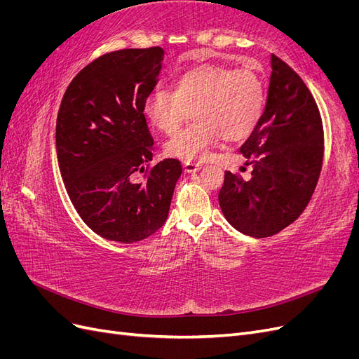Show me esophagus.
<instances>
[{
	"label": "esophagus",
	"instance_id": "obj_1",
	"mask_svg": "<svg viewBox=\"0 0 359 359\" xmlns=\"http://www.w3.org/2000/svg\"><path fill=\"white\" fill-rule=\"evenodd\" d=\"M182 168L186 172H196L202 168L201 163H193V161H184L182 163Z\"/></svg>",
	"mask_w": 359,
	"mask_h": 359
}]
</instances>
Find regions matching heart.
I'll return each instance as SVG.
<instances>
[{
    "instance_id": "heart-1",
    "label": "heart",
    "mask_w": 359,
    "mask_h": 359,
    "mask_svg": "<svg viewBox=\"0 0 359 359\" xmlns=\"http://www.w3.org/2000/svg\"><path fill=\"white\" fill-rule=\"evenodd\" d=\"M265 103V86L252 69L203 62L182 72L168 88L151 90L144 114L160 132L170 135L191 109L194 123L169 139L165 151L181 160H201L223 136L245 137L256 127Z\"/></svg>"
}]
</instances>
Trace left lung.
<instances>
[{
	"label": "left lung",
	"mask_w": 359,
	"mask_h": 359,
	"mask_svg": "<svg viewBox=\"0 0 359 359\" xmlns=\"http://www.w3.org/2000/svg\"><path fill=\"white\" fill-rule=\"evenodd\" d=\"M266 104L240 148L248 181L226 170L219 203L236 231L265 238L283 231L309 205L323 160L322 119L307 85L271 55Z\"/></svg>",
	"instance_id": "1"
}]
</instances>
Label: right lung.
Masks as SVG:
<instances>
[{
    "label": "right lung",
    "mask_w": 359,
    "mask_h": 359,
    "mask_svg": "<svg viewBox=\"0 0 359 359\" xmlns=\"http://www.w3.org/2000/svg\"><path fill=\"white\" fill-rule=\"evenodd\" d=\"M165 50L121 49L104 53L74 76L61 100L55 145L69 198L83 223L106 240L132 244L166 222L181 163L153 160L154 140L144 115Z\"/></svg>",
    "instance_id": "1"
}]
</instances>
